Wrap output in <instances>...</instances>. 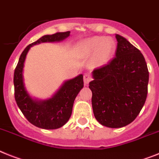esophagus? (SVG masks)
<instances>
[{"label": "esophagus", "instance_id": "34e87169", "mask_svg": "<svg viewBox=\"0 0 159 159\" xmlns=\"http://www.w3.org/2000/svg\"><path fill=\"white\" fill-rule=\"evenodd\" d=\"M83 79H84V82H85V84L87 85V84H89V82L92 80V77L89 73H86V74H84Z\"/></svg>", "mask_w": 159, "mask_h": 159}]
</instances>
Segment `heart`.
<instances>
[{"instance_id":"b5f03b06","label":"heart","mask_w":159,"mask_h":159,"mask_svg":"<svg viewBox=\"0 0 159 159\" xmlns=\"http://www.w3.org/2000/svg\"><path fill=\"white\" fill-rule=\"evenodd\" d=\"M116 49V42L111 38L94 36L85 39L77 46V52L85 57L95 56L92 60L94 66H102L111 60Z\"/></svg>"}]
</instances>
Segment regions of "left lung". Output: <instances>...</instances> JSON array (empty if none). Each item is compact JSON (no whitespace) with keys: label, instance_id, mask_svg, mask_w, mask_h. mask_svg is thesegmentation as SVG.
Wrapping results in <instances>:
<instances>
[{"label":"left lung","instance_id":"left-lung-1","mask_svg":"<svg viewBox=\"0 0 159 159\" xmlns=\"http://www.w3.org/2000/svg\"><path fill=\"white\" fill-rule=\"evenodd\" d=\"M116 57L92 72V107L98 123L122 128L133 122L145 104L149 71L143 55L120 34H116Z\"/></svg>","mask_w":159,"mask_h":159}]
</instances>
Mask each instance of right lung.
<instances>
[{
    "mask_svg": "<svg viewBox=\"0 0 159 159\" xmlns=\"http://www.w3.org/2000/svg\"><path fill=\"white\" fill-rule=\"evenodd\" d=\"M70 31L47 34L28 45L20 56L14 71V97L18 107L32 125L40 129H57L65 125L72 115L76 97L84 86L83 75L65 81L51 98L39 100L32 98L24 84L23 68L26 55L32 46L41 43L61 42L69 36Z\"/></svg>",
    "mask_w": 159,
    "mask_h": 159,
    "instance_id": "obj_1",
    "label": "right lung"
}]
</instances>
